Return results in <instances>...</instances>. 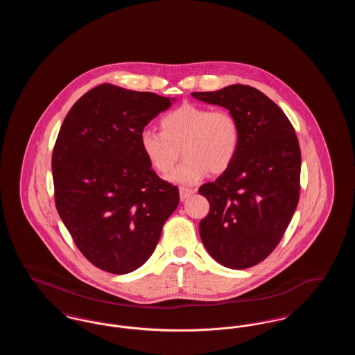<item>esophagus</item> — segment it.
Returning a JSON list of instances; mask_svg holds the SVG:
<instances>
[{
	"mask_svg": "<svg viewBox=\"0 0 355 355\" xmlns=\"http://www.w3.org/2000/svg\"><path fill=\"white\" fill-rule=\"evenodd\" d=\"M196 190L194 189H187V187H180V197L184 201L187 197H190L191 194H194Z\"/></svg>",
	"mask_w": 355,
	"mask_h": 355,
	"instance_id": "obj_1",
	"label": "esophagus"
}]
</instances>
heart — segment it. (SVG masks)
Instances as JSON below:
<instances>
[{
    "instance_id": "1",
    "label": "heart",
    "mask_w": 355,
    "mask_h": 355,
    "mask_svg": "<svg viewBox=\"0 0 355 355\" xmlns=\"http://www.w3.org/2000/svg\"><path fill=\"white\" fill-rule=\"evenodd\" d=\"M161 132L144 129L139 146L153 169L168 174L180 159L170 180L182 185L201 181L210 171L222 174L229 169L241 146V125L225 109L184 103L159 119Z\"/></svg>"
}]
</instances>
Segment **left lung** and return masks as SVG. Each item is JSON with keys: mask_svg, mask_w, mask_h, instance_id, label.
Segmentation results:
<instances>
[{"mask_svg": "<svg viewBox=\"0 0 355 355\" xmlns=\"http://www.w3.org/2000/svg\"><path fill=\"white\" fill-rule=\"evenodd\" d=\"M191 96L226 107L241 125L233 165L198 190L210 203L200 236L220 265L252 268L277 248L298 205V138L282 109L252 86L230 85Z\"/></svg>", "mask_w": 355, "mask_h": 355, "instance_id": "obj_1", "label": "left lung"}]
</instances>
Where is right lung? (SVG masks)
Masks as SVG:
<instances>
[{"label":"right lung","mask_w":355,"mask_h":355,"mask_svg":"<svg viewBox=\"0 0 355 355\" xmlns=\"http://www.w3.org/2000/svg\"><path fill=\"white\" fill-rule=\"evenodd\" d=\"M171 100L116 85L93 87L76 102L57 137L54 201L76 246L96 268L126 274L152 255L180 202L139 146V133Z\"/></svg>","instance_id":"obj_1"}]
</instances>
